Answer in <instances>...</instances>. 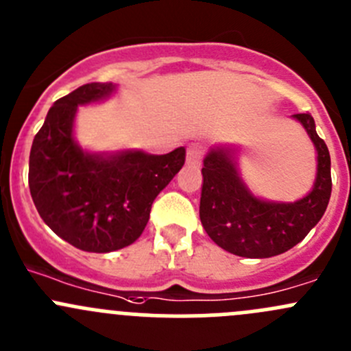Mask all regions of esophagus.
<instances>
[{
  "mask_svg": "<svg viewBox=\"0 0 351 351\" xmlns=\"http://www.w3.org/2000/svg\"><path fill=\"white\" fill-rule=\"evenodd\" d=\"M202 156H204V146L200 144H190L186 151V162L189 165H200Z\"/></svg>",
  "mask_w": 351,
  "mask_h": 351,
  "instance_id": "obj_1",
  "label": "esophagus"
}]
</instances>
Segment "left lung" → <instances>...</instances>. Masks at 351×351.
<instances>
[{
	"instance_id": "obj_1",
	"label": "left lung",
	"mask_w": 351,
	"mask_h": 351,
	"mask_svg": "<svg viewBox=\"0 0 351 351\" xmlns=\"http://www.w3.org/2000/svg\"><path fill=\"white\" fill-rule=\"evenodd\" d=\"M316 147L317 171L307 195L274 202L254 195L244 183L238 147L214 146L204 159L200 221L217 246L244 258H270L302 241L321 221L331 197V158L309 113L292 115Z\"/></svg>"
}]
</instances>
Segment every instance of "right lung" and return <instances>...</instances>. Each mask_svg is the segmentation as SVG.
<instances>
[{"label":"right lung","instance_id":"obj_1","mask_svg":"<svg viewBox=\"0 0 351 351\" xmlns=\"http://www.w3.org/2000/svg\"><path fill=\"white\" fill-rule=\"evenodd\" d=\"M115 91L113 83H88L59 98L34 137L28 162V186L40 217L59 238L90 253L136 241L154 198L185 165V147L168 154L90 153L76 143L77 107Z\"/></svg>","mask_w":351,"mask_h":351}]
</instances>
